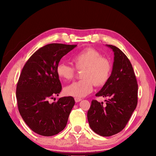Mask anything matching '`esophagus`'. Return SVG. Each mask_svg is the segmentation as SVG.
I'll return each instance as SVG.
<instances>
[{
	"mask_svg": "<svg viewBox=\"0 0 156 156\" xmlns=\"http://www.w3.org/2000/svg\"><path fill=\"white\" fill-rule=\"evenodd\" d=\"M81 100V99H80V98H78V97H75V101L76 102H80Z\"/></svg>",
	"mask_w": 156,
	"mask_h": 156,
	"instance_id": "obj_1",
	"label": "esophagus"
}]
</instances>
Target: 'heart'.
<instances>
[{"instance_id":"heart-1","label":"heart","mask_w":156,"mask_h":156,"mask_svg":"<svg viewBox=\"0 0 156 156\" xmlns=\"http://www.w3.org/2000/svg\"><path fill=\"white\" fill-rule=\"evenodd\" d=\"M75 68L82 71V80L74 82L64 88L67 95L75 97H83L91 93L94 85L96 87L104 85L109 80L112 64L102 54L93 48H86L76 54L73 57ZM72 66L63 62L57 66V74L63 81H69L75 77L76 69Z\"/></svg>"}]
</instances>
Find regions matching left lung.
I'll return each instance as SVG.
<instances>
[{
    "label": "left lung",
    "mask_w": 156,
    "mask_h": 156,
    "mask_svg": "<svg viewBox=\"0 0 156 156\" xmlns=\"http://www.w3.org/2000/svg\"><path fill=\"white\" fill-rule=\"evenodd\" d=\"M114 52L111 75L96 97H108L105 105L92 100L87 112L90 127L102 136H110L123 129L138 102V84L126 55L116 46L107 45Z\"/></svg>",
    "instance_id": "8db88e82"
}]
</instances>
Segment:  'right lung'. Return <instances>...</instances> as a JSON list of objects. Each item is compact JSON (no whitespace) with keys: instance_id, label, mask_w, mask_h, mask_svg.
<instances>
[{"instance_id":"add662e5","label":"right lung","mask_w":156,"mask_h":156,"mask_svg":"<svg viewBox=\"0 0 156 156\" xmlns=\"http://www.w3.org/2000/svg\"><path fill=\"white\" fill-rule=\"evenodd\" d=\"M76 45L50 44L39 48L24 64L16 87L21 116L36 133L51 136L66 126L75 105L71 96L50 102L62 90L57 66L62 57Z\"/></svg>"}]
</instances>
